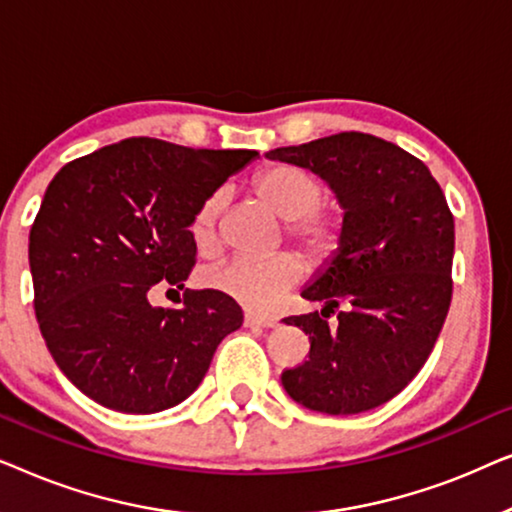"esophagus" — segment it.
Returning a JSON list of instances; mask_svg holds the SVG:
<instances>
[{"label": "esophagus", "mask_w": 512, "mask_h": 512, "mask_svg": "<svg viewBox=\"0 0 512 512\" xmlns=\"http://www.w3.org/2000/svg\"><path fill=\"white\" fill-rule=\"evenodd\" d=\"M277 324V319L272 317H256V314H244V326L247 328H272Z\"/></svg>", "instance_id": "1"}]
</instances>
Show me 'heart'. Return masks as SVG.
Returning a JSON list of instances; mask_svg holds the SVG:
<instances>
[{
    "label": "heart",
    "mask_w": 512,
    "mask_h": 512,
    "mask_svg": "<svg viewBox=\"0 0 512 512\" xmlns=\"http://www.w3.org/2000/svg\"><path fill=\"white\" fill-rule=\"evenodd\" d=\"M251 188L272 212L286 219L289 235L317 261L333 256L342 242V216L321 205L324 186L317 177L291 165H270L251 181ZM223 209V193L214 191L202 200L193 216L191 235L202 254L216 249V226ZM305 275L296 254H279L265 261L230 258L209 272L207 282L223 296L256 312H268Z\"/></svg>",
    "instance_id": "obj_1"
}]
</instances>
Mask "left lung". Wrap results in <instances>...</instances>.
Here are the masks:
<instances>
[{
    "mask_svg": "<svg viewBox=\"0 0 512 512\" xmlns=\"http://www.w3.org/2000/svg\"><path fill=\"white\" fill-rule=\"evenodd\" d=\"M265 158L314 172L345 209L338 251L300 293L324 307L284 319L310 335V359L282 373L286 394L324 415L373 410L422 370L450 310L454 219L445 195L422 160L363 132ZM338 306L339 326L328 327L323 317Z\"/></svg>",
    "mask_w": 512,
    "mask_h": 512,
    "instance_id": "obj_1",
    "label": "left lung"
}]
</instances>
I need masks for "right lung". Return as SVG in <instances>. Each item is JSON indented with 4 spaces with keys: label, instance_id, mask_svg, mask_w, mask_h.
<instances>
[{
    "label": "right lung",
    "instance_id": "1",
    "mask_svg": "<svg viewBox=\"0 0 512 512\" xmlns=\"http://www.w3.org/2000/svg\"><path fill=\"white\" fill-rule=\"evenodd\" d=\"M256 156L132 137L48 184L30 230L34 312L53 361L95 403L132 415L174 408L242 326L221 291L186 289L179 310L153 307L149 291L184 289L195 212Z\"/></svg>",
    "mask_w": 512,
    "mask_h": 512
}]
</instances>
